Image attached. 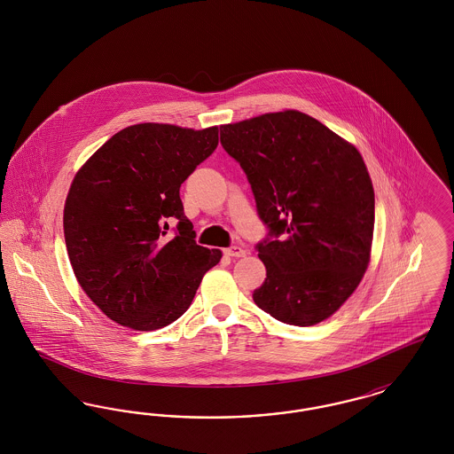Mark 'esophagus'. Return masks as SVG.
Listing matches in <instances>:
<instances>
[{"mask_svg":"<svg viewBox=\"0 0 454 454\" xmlns=\"http://www.w3.org/2000/svg\"><path fill=\"white\" fill-rule=\"evenodd\" d=\"M224 255L239 259V257H245V250L241 247H230V248H224Z\"/></svg>","mask_w":454,"mask_h":454,"instance_id":"esophagus-1","label":"esophagus"}]
</instances>
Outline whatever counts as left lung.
Listing matches in <instances>:
<instances>
[{
	"instance_id": "obj_1",
	"label": "left lung",
	"mask_w": 454,
	"mask_h": 454,
	"mask_svg": "<svg viewBox=\"0 0 454 454\" xmlns=\"http://www.w3.org/2000/svg\"><path fill=\"white\" fill-rule=\"evenodd\" d=\"M221 145L247 175L267 237V279L254 301L282 324L333 315L367 269L374 191L359 152L298 110L221 126Z\"/></svg>"
}]
</instances>
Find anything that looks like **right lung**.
<instances>
[{
    "label": "right lung",
    "mask_w": 454,
    "mask_h": 454,
    "mask_svg": "<svg viewBox=\"0 0 454 454\" xmlns=\"http://www.w3.org/2000/svg\"><path fill=\"white\" fill-rule=\"evenodd\" d=\"M217 146V128L136 124L76 173L65 206L74 276L110 320L150 332L180 318L219 250L195 243L180 185Z\"/></svg>",
    "instance_id": "obj_1"
}]
</instances>
